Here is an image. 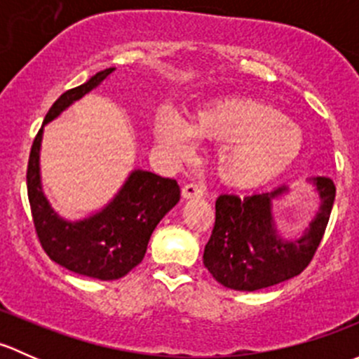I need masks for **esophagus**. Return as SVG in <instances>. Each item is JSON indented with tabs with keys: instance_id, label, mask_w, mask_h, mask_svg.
I'll list each match as a JSON object with an SVG mask.
<instances>
[{
	"instance_id": "34e87169",
	"label": "esophagus",
	"mask_w": 359,
	"mask_h": 359,
	"mask_svg": "<svg viewBox=\"0 0 359 359\" xmlns=\"http://www.w3.org/2000/svg\"><path fill=\"white\" fill-rule=\"evenodd\" d=\"M203 194H205V191H203V187L198 186V184H186V186L182 187V196L186 198V200L203 198Z\"/></svg>"
}]
</instances>
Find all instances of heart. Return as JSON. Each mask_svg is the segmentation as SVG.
Returning <instances> with one entry per match:
<instances>
[{"label":"heart","mask_w":359,"mask_h":359,"mask_svg":"<svg viewBox=\"0 0 359 359\" xmlns=\"http://www.w3.org/2000/svg\"><path fill=\"white\" fill-rule=\"evenodd\" d=\"M153 137L177 161L196 153L198 139L220 144L217 175L227 186L253 189L288 170L304 149V133L274 107L250 97H220L203 104L193 121L161 109L153 119Z\"/></svg>","instance_id":"b5f03b06"}]
</instances>
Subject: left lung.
<instances>
[{
	"mask_svg": "<svg viewBox=\"0 0 359 359\" xmlns=\"http://www.w3.org/2000/svg\"><path fill=\"white\" fill-rule=\"evenodd\" d=\"M307 182L320 198L309 226L295 238H285L274 219V201L290 194L288 186L240 198L220 194L215 201V226L203 253L213 278L231 290L255 292L302 273L313 259L335 200V184L328 177Z\"/></svg>",
	"mask_w": 359,
	"mask_h": 359,
	"instance_id": "1",
	"label": "left lung"
}]
</instances>
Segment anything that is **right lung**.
<instances>
[{
	"mask_svg": "<svg viewBox=\"0 0 359 359\" xmlns=\"http://www.w3.org/2000/svg\"><path fill=\"white\" fill-rule=\"evenodd\" d=\"M112 72L114 67L99 71L55 100L32 142L27 165L29 205L46 255L72 273L102 281L123 278L142 262L159 220L180 200L177 180L135 168L106 205L81 219H66L50 205L43 191L39 165L45 126L76 100L99 88Z\"/></svg>",
	"mask_w": 359,
	"mask_h": 359,
	"instance_id": "obj_1",
	"label": "right lung"
}]
</instances>
